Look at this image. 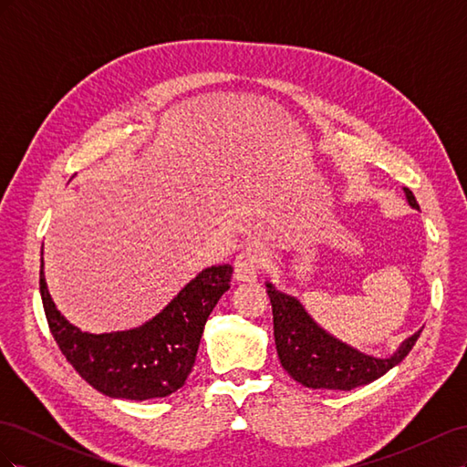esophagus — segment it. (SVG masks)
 <instances>
[{
  "label": "esophagus",
  "instance_id": "34e87169",
  "mask_svg": "<svg viewBox=\"0 0 467 467\" xmlns=\"http://www.w3.org/2000/svg\"><path fill=\"white\" fill-rule=\"evenodd\" d=\"M265 265H266V253L261 247L257 245L245 247L235 259V280L253 282Z\"/></svg>",
  "mask_w": 467,
  "mask_h": 467
}]
</instances>
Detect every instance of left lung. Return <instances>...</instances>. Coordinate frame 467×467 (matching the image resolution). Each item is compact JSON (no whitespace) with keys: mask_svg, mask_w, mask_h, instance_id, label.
I'll return each mask as SVG.
<instances>
[{"mask_svg":"<svg viewBox=\"0 0 467 467\" xmlns=\"http://www.w3.org/2000/svg\"><path fill=\"white\" fill-rule=\"evenodd\" d=\"M409 206L419 210L415 194L403 187ZM273 304L275 343L282 368L298 384L312 389H355L366 386L398 366L413 348L422 329L407 337L389 357H374L341 338L307 314L304 304L292 294L265 282Z\"/></svg>","mask_w":467,"mask_h":467,"instance_id":"left-lung-1","label":"left lung"}]
</instances>
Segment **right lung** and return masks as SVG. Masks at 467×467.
I'll list each match as a JSON object with an SVG mask.
<instances>
[{"label":"right lung","mask_w":467,"mask_h":467,"mask_svg":"<svg viewBox=\"0 0 467 467\" xmlns=\"http://www.w3.org/2000/svg\"><path fill=\"white\" fill-rule=\"evenodd\" d=\"M232 273V265H212L146 323L99 335L81 331L58 312L47 286L45 259H40V298L54 341L89 386L115 400L146 401L185 384L206 319L230 290Z\"/></svg>","instance_id":"right-lung-1"}]
</instances>
